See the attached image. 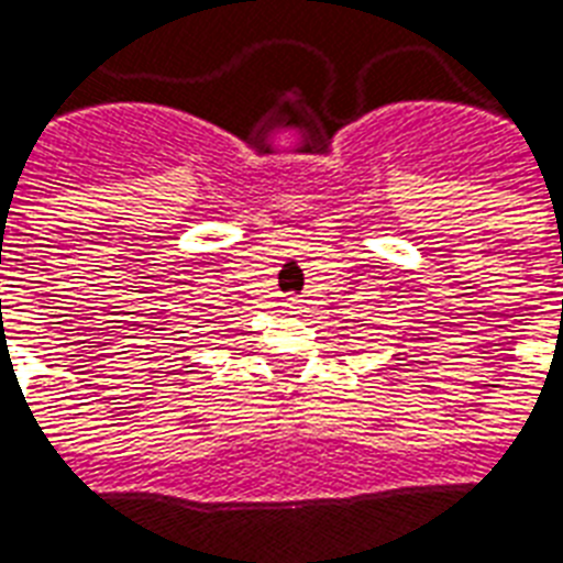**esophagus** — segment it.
Here are the masks:
<instances>
[{
  "instance_id": "34e87169",
  "label": "esophagus",
  "mask_w": 563,
  "mask_h": 563,
  "mask_svg": "<svg viewBox=\"0 0 563 563\" xmlns=\"http://www.w3.org/2000/svg\"><path fill=\"white\" fill-rule=\"evenodd\" d=\"M283 307H289V310H298L300 300L298 298H286V303H283Z\"/></svg>"
}]
</instances>
